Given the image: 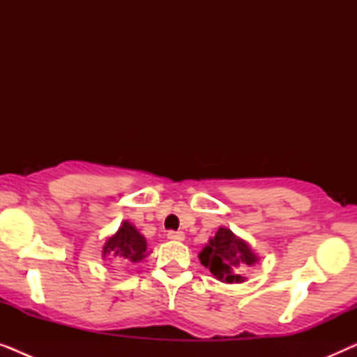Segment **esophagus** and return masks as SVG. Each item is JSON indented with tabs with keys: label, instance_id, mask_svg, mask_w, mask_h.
Instances as JSON below:
<instances>
[{
	"label": "esophagus",
	"instance_id": "34e87169",
	"mask_svg": "<svg viewBox=\"0 0 357 357\" xmlns=\"http://www.w3.org/2000/svg\"><path fill=\"white\" fill-rule=\"evenodd\" d=\"M167 238L169 241H175V242H182L183 238H185V234L183 232H175V231H170L169 234H167Z\"/></svg>",
	"mask_w": 357,
	"mask_h": 357
}]
</instances>
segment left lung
Masks as SVG:
<instances>
[{
	"label": "left lung",
	"instance_id": "1",
	"mask_svg": "<svg viewBox=\"0 0 357 357\" xmlns=\"http://www.w3.org/2000/svg\"><path fill=\"white\" fill-rule=\"evenodd\" d=\"M198 258L218 281L227 284L245 281V276H242L243 268L253 266L260 260L250 243L236 236L229 227H219L216 236L209 238Z\"/></svg>",
	"mask_w": 357,
	"mask_h": 357
}]
</instances>
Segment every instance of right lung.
<instances>
[{
  "mask_svg": "<svg viewBox=\"0 0 357 357\" xmlns=\"http://www.w3.org/2000/svg\"><path fill=\"white\" fill-rule=\"evenodd\" d=\"M149 255L148 243L143 234L130 221H123L116 232L105 238L102 247V257L125 265V263H139Z\"/></svg>",
  "mask_w": 357,
  "mask_h": 357,
  "instance_id": "right-lung-1",
  "label": "right lung"
}]
</instances>
